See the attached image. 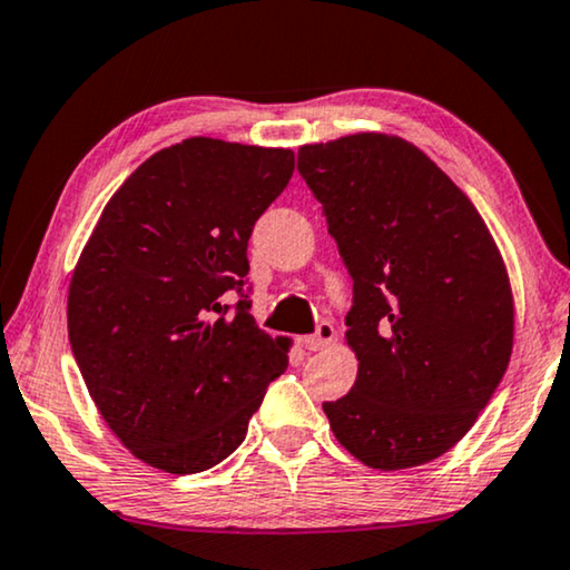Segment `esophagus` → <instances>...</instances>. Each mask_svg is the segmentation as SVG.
I'll return each instance as SVG.
<instances>
[{
    "instance_id": "esophagus-1",
    "label": "esophagus",
    "mask_w": 570,
    "mask_h": 570,
    "mask_svg": "<svg viewBox=\"0 0 570 570\" xmlns=\"http://www.w3.org/2000/svg\"><path fill=\"white\" fill-rule=\"evenodd\" d=\"M333 337H335V327L330 325V322H320L317 333L302 337V343L307 351H325V347L333 343Z\"/></svg>"
}]
</instances>
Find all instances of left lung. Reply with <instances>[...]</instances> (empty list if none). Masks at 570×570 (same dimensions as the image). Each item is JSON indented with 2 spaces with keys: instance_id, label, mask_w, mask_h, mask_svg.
Masks as SVG:
<instances>
[{
  "instance_id": "left-lung-1",
  "label": "left lung",
  "mask_w": 570,
  "mask_h": 570,
  "mask_svg": "<svg viewBox=\"0 0 570 570\" xmlns=\"http://www.w3.org/2000/svg\"><path fill=\"white\" fill-rule=\"evenodd\" d=\"M296 158L353 276L345 343L358 376L322 404L330 430L371 469L435 461L509 366L514 299L502 253L473 202L396 135H345Z\"/></svg>"
}]
</instances>
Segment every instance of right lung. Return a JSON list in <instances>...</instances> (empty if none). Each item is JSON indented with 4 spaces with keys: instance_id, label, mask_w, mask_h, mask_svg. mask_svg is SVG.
I'll return each instance as SVG.
<instances>
[{
    "instance_id": "add662e5",
    "label": "right lung",
    "mask_w": 570,
    "mask_h": 570,
    "mask_svg": "<svg viewBox=\"0 0 570 570\" xmlns=\"http://www.w3.org/2000/svg\"><path fill=\"white\" fill-rule=\"evenodd\" d=\"M294 174L288 148L186 138L107 202L68 286V340L109 430L153 469L189 475L243 443L288 340L218 302L243 293L256 219Z\"/></svg>"
}]
</instances>
